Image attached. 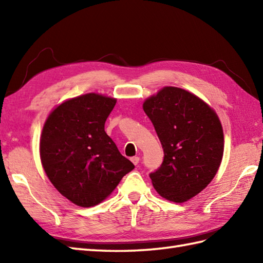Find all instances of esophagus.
Listing matches in <instances>:
<instances>
[{
  "label": "esophagus",
  "instance_id": "1",
  "mask_svg": "<svg viewBox=\"0 0 263 263\" xmlns=\"http://www.w3.org/2000/svg\"><path fill=\"white\" fill-rule=\"evenodd\" d=\"M131 161H132V163L135 164V165H138V164H139V161H140V158H139L138 156H135V157H132V158H131Z\"/></svg>",
  "mask_w": 263,
  "mask_h": 263
}]
</instances>
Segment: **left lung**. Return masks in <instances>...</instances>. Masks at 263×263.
Wrapping results in <instances>:
<instances>
[{
  "label": "left lung",
  "mask_w": 263,
  "mask_h": 263,
  "mask_svg": "<svg viewBox=\"0 0 263 263\" xmlns=\"http://www.w3.org/2000/svg\"><path fill=\"white\" fill-rule=\"evenodd\" d=\"M164 149L150 174L156 191L172 202L192 199L214 180L224 155V131L215 109L185 89L164 87L143 102Z\"/></svg>",
  "instance_id": "obj_1"
}]
</instances>
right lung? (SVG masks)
Masks as SVG:
<instances>
[{
    "mask_svg": "<svg viewBox=\"0 0 263 263\" xmlns=\"http://www.w3.org/2000/svg\"><path fill=\"white\" fill-rule=\"evenodd\" d=\"M115 104L116 98L88 92L59 104L44 123L43 168L63 197L83 208L103 202L135 168L105 132Z\"/></svg>",
    "mask_w": 263,
    "mask_h": 263,
    "instance_id": "right-lung-1",
    "label": "right lung"
}]
</instances>
